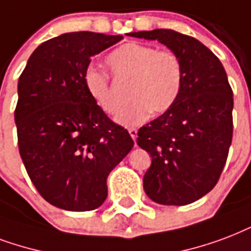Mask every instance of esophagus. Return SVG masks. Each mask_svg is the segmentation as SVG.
<instances>
[{
    "label": "esophagus",
    "instance_id": "34e87169",
    "mask_svg": "<svg viewBox=\"0 0 251 251\" xmlns=\"http://www.w3.org/2000/svg\"><path fill=\"white\" fill-rule=\"evenodd\" d=\"M129 134H130V135H131V138H133L134 141H135V139H137V134H138V130L134 129V127H130V129H129Z\"/></svg>",
    "mask_w": 251,
    "mask_h": 251
}]
</instances>
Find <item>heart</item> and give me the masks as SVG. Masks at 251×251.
I'll list each match as a JSON object with an SVG mask.
<instances>
[{"instance_id":"heart-1","label":"heart","mask_w":251,"mask_h":251,"mask_svg":"<svg viewBox=\"0 0 251 251\" xmlns=\"http://www.w3.org/2000/svg\"><path fill=\"white\" fill-rule=\"evenodd\" d=\"M106 63L118 80H130L131 100L116 116L121 125L138 126L146 122L152 112L166 113L180 96L184 67L179 55L171 50L129 42L113 50L106 56ZM83 81L88 95L105 113L117 112L120 100L106 72L88 67Z\"/></svg>"}]
</instances>
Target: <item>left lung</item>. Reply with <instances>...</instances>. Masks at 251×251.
Returning a JSON list of instances; mask_svg holds the SVG:
<instances>
[{
	"label": "left lung",
	"instance_id": "1",
	"mask_svg": "<svg viewBox=\"0 0 251 251\" xmlns=\"http://www.w3.org/2000/svg\"><path fill=\"white\" fill-rule=\"evenodd\" d=\"M130 36L158 41L179 55L184 83L177 101L138 130L137 143L151 155L145 192L163 205H187L213 188L233 137V91L220 59L201 42L156 28Z\"/></svg>",
	"mask_w": 251,
	"mask_h": 251
}]
</instances>
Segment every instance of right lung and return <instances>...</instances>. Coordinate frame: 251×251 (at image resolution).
<instances>
[{"mask_svg":"<svg viewBox=\"0 0 251 251\" xmlns=\"http://www.w3.org/2000/svg\"><path fill=\"white\" fill-rule=\"evenodd\" d=\"M121 39L62 34L38 46L19 76V154L42 198L60 209L99 208L108 196V175L134 146L129 131L92 100L83 81L91 57Z\"/></svg>","mask_w":251,"mask_h":251,"instance_id":"right-lung-1","label":"right lung"}]
</instances>
